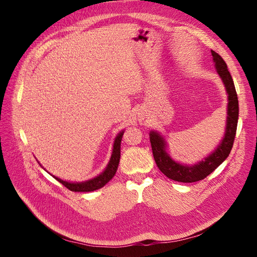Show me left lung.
<instances>
[{
  "label": "left lung",
  "mask_w": 257,
  "mask_h": 257,
  "mask_svg": "<svg viewBox=\"0 0 257 257\" xmlns=\"http://www.w3.org/2000/svg\"><path fill=\"white\" fill-rule=\"evenodd\" d=\"M211 54L213 57L216 73L221 77L228 95L226 128H225L224 137L216 149L211 154L208 155L207 158L198 162L197 164H194L192 166L183 165L169 157L166 152V142L164 137L160 135L158 132H150V143L153 158L159 169L166 177L178 182L189 183L203 180L227 159L232 145H234L239 115L237 92L226 63L221 58L220 54H217L213 50H211Z\"/></svg>",
  "instance_id": "8db88e82"
}]
</instances>
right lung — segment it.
<instances>
[{
  "instance_id": "add662e5",
  "label": "right lung",
  "mask_w": 257,
  "mask_h": 257,
  "mask_svg": "<svg viewBox=\"0 0 257 257\" xmlns=\"http://www.w3.org/2000/svg\"><path fill=\"white\" fill-rule=\"evenodd\" d=\"M124 134V131L120 132V133L116 135L114 143H113V148H112V154L109 163H108L107 167L105 168L104 172L98 175L97 177L90 179L88 181L84 182H67L62 180V179L54 177L57 180L63 184L65 188H67L68 190H71L73 192H92L98 190L100 188L109 182L111 179L113 178V176L115 175L116 169H118V165L120 162V151H121V141H122V136ZM42 166V165H41Z\"/></svg>"
}]
</instances>
